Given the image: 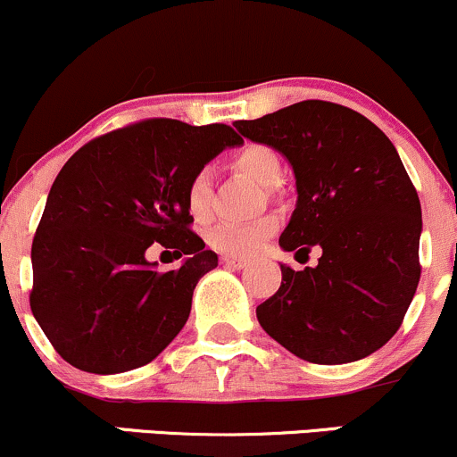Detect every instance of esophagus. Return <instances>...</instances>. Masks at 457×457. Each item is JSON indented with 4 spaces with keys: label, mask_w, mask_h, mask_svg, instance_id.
I'll use <instances>...</instances> for the list:
<instances>
[{
    "label": "esophagus",
    "mask_w": 457,
    "mask_h": 457,
    "mask_svg": "<svg viewBox=\"0 0 457 457\" xmlns=\"http://www.w3.org/2000/svg\"><path fill=\"white\" fill-rule=\"evenodd\" d=\"M220 262L229 269H245L247 267V258H237V255H223Z\"/></svg>",
    "instance_id": "34e87169"
}]
</instances>
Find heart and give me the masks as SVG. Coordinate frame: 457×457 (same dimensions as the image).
<instances>
[{"label": "heart", "instance_id": "1", "mask_svg": "<svg viewBox=\"0 0 457 457\" xmlns=\"http://www.w3.org/2000/svg\"><path fill=\"white\" fill-rule=\"evenodd\" d=\"M232 164L237 171L245 173L269 190L282 182V158L267 145H245L240 152L234 154ZM184 199H187L188 214L195 220L204 223L212 217V173L210 169H199L190 175ZM273 228V219L269 217L247 220V223L220 220L208 232V240L214 249L228 255H249L270 237Z\"/></svg>", "mask_w": 457, "mask_h": 457}]
</instances>
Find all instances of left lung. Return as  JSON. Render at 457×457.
I'll return each instance as SVG.
<instances>
[{
  "label": "left lung",
  "instance_id": "8db88e82",
  "mask_svg": "<svg viewBox=\"0 0 457 457\" xmlns=\"http://www.w3.org/2000/svg\"><path fill=\"white\" fill-rule=\"evenodd\" d=\"M234 128L273 147L295 173L297 204L284 252L320 247L317 267H282L255 308L270 338L314 364H347L397 334L420 278V202L388 137L332 102L293 104Z\"/></svg>",
  "mask_w": 457,
  "mask_h": 457
}]
</instances>
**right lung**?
<instances>
[{
    "instance_id": "add662e5",
    "label": "right lung",
    "mask_w": 457,
    "mask_h": 457,
    "mask_svg": "<svg viewBox=\"0 0 457 457\" xmlns=\"http://www.w3.org/2000/svg\"><path fill=\"white\" fill-rule=\"evenodd\" d=\"M238 145L228 125L149 119L90 140L60 169L32 243L29 305L71 367L125 373L182 332L195 286L219 264L188 229L184 193L190 175ZM154 242L185 255L179 270L144 258Z\"/></svg>"
}]
</instances>
